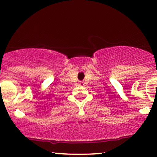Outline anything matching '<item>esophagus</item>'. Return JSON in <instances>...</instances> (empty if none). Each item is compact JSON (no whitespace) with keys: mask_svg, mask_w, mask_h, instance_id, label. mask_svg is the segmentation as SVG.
<instances>
[{"mask_svg":"<svg viewBox=\"0 0 157 157\" xmlns=\"http://www.w3.org/2000/svg\"><path fill=\"white\" fill-rule=\"evenodd\" d=\"M80 86H83V82H80Z\"/></svg>","mask_w":157,"mask_h":157,"instance_id":"esophagus-1","label":"esophagus"}]
</instances>
